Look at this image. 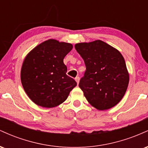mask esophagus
I'll return each mask as SVG.
<instances>
[{
  "mask_svg": "<svg viewBox=\"0 0 148 148\" xmlns=\"http://www.w3.org/2000/svg\"><path fill=\"white\" fill-rule=\"evenodd\" d=\"M79 80H80L79 76H76V77L75 78V81H76V83H77V84L79 83Z\"/></svg>",
  "mask_w": 148,
  "mask_h": 148,
  "instance_id": "esophagus-1",
  "label": "esophagus"
}]
</instances>
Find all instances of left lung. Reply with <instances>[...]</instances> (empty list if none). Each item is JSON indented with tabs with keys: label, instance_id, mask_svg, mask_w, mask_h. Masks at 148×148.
Here are the masks:
<instances>
[{
	"label": "left lung",
	"instance_id": "left-lung-1",
	"mask_svg": "<svg viewBox=\"0 0 148 148\" xmlns=\"http://www.w3.org/2000/svg\"><path fill=\"white\" fill-rule=\"evenodd\" d=\"M75 49L86 67L79 86L88 102L100 111L118 104L130 81L120 52L101 40L76 44Z\"/></svg>",
	"mask_w": 148,
	"mask_h": 148
}]
</instances>
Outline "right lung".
<instances>
[{"label": "right lung", "mask_w": 148, "mask_h": 148, "mask_svg": "<svg viewBox=\"0 0 148 148\" xmlns=\"http://www.w3.org/2000/svg\"><path fill=\"white\" fill-rule=\"evenodd\" d=\"M70 43L50 39L28 53L21 70L23 89L34 103L53 108L64 102L76 82L66 74L63 59L72 50Z\"/></svg>", "instance_id": "right-lung-1"}]
</instances>
